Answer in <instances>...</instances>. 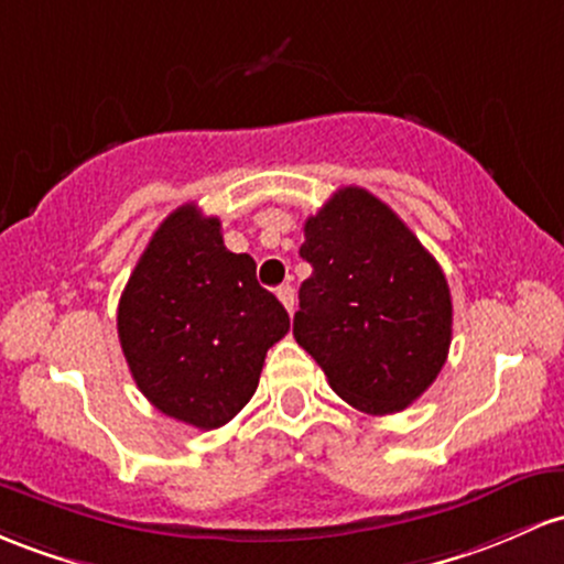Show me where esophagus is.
<instances>
[{
  "label": "esophagus",
  "mask_w": 564,
  "mask_h": 564,
  "mask_svg": "<svg viewBox=\"0 0 564 564\" xmlns=\"http://www.w3.org/2000/svg\"><path fill=\"white\" fill-rule=\"evenodd\" d=\"M278 300H281L283 302V307H286V311L289 313H292L294 311V289L292 286H289V283H283V286L281 289H278Z\"/></svg>",
  "instance_id": "1"
}]
</instances>
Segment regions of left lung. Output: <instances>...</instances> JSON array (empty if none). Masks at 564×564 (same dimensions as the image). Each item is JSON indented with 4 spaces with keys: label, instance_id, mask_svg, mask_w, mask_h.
I'll return each mask as SVG.
<instances>
[{
    "label": "left lung",
    "instance_id": "obj_1",
    "mask_svg": "<svg viewBox=\"0 0 564 564\" xmlns=\"http://www.w3.org/2000/svg\"><path fill=\"white\" fill-rule=\"evenodd\" d=\"M294 337L356 410L393 414L420 399L447 361V278L380 197L343 187L305 221Z\"/></svg>",
    "mask_w": 564,
    "mask_h": 564
}]
</instances>
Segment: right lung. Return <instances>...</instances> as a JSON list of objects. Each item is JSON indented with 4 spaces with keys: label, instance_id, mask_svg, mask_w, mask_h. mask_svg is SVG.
<instances>
[{
    "label": "right lung",
    "instance_id": "obj_1",
    "mask_svg": "<svg viewBox=\"0 0 564 564\" xmlns=\"http://www.w3.org/2000/svg\"><path fill=\"white\" fill-rule=\"evenodd\" d=\"M289 313L259 286L249 253L227 251L221 221L176 208L152 235L117 307V334L139 391L200 431L249 404Z\"/></svg>",
    "mask_w": 564,
    "mask_h": 564
}]
</instances>
